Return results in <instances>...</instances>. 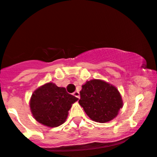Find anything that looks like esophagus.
Here are the masks:
<instances>
[{"instance_id": "34e87169", "label": "esophagus", "mask_w": 157, "mask_h": 157, "mask_svg": "<svg viewBox=\"0 0 157 157\" xmlns=\"http://www.w3.org/2000/svg\"><path fill=\"white\" fill-rule=\"evenodd\" d=\"M73 96H75L76 98H79V97H80V94H79L78 91H75V92L73 93Z\"/></svg>"}]
</instances>
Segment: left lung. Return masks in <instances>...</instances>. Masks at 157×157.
I'll use <instances>...</instances> for the list:
<instances>
[{
  "label": "left lung",
  "instance_id": "1",
  "mask_svg": "<svg viewBox=\"0 0 157 157\" xmlns=\"http://www.w3.org/2000/svg\"><path fill=\"white\" fill-rule=\"evenodd\" d=\"M80 96L79 105L88 117L96 122L104 123L113 119L123 105L117 87L99 79L88 81L82 85Z\"/></svg>",
  "mask_w": 157,
  "mask_h": 157
}]
</instances>
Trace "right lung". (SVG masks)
<instances>
[{
    "instance_id": "1",
    "label": "right lung",
    "mask_w": 157,
    "mask_h": 157,
    "mask_svg": "<svg viewBox=\"0 0 157 157\" xmlns=\"http://www.w3.org/2000/svg\"><path fill=\"white\" fill-rule=\"evenodd\" d=\"M77 100L78 98L69 94L64 87L50 82L33 92L29 106L36 121L45 126L55 128L66 121L68 111Z\"/></svg>"
}]
</instances>
